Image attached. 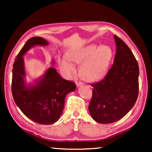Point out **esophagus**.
Listing matches in <instances>:
<instances>
[{"instance_id":"34e87169","label":"esophagus","mask_w":152,"mask_h":152,"mask_svg":"<svg viewBox=\"0 0 152 152\" xmlns=\"http://www.w3.org/2000/svg\"><path fill=\"white\" fill-rule=\"evenodd\" d=\"M75 84L77 86H82V85H83V83L82 82H76Z\"/></svg>"}]
</instances>
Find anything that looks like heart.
Returning a JSON list of instances; mask_svg holds the SVG:
<instances>
[{
    "label": "heart",
    "mask_w": 152,
    "mask_h": 152,
    "mask_svg": "<svg viewBox=\"0 0 152 152\" xmlns=\"http://www.w3.org/2000/svg\"><path fill=\"white\" fill-rule=\"evenodd\" d=\"M112 55L111 49L107 45L98 47L91 44L84 48L75 49L67 54L66 57L59 59L61 69L68 75H73L76 68L72 61L82 64L81 72L85 80L95 81L102 77L109 68Z\"/></svg>",
    "instance_id": "obj_1"
}]
</instances>
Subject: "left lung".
Listing matches in <instances>:
<instances>
[{
  "mask_svg": "<svg viewBox=\"0 0 152 152\" xmlns=\"http://www.w3.org/2000/svg\"><path fill=\"white\" fill-rule=\"evenodd\" d=\"M116 53L113 66L104 77L91 84L93 96L88 110L101 124L118 121L132 109L138 95L139 68L127 45L114 35Z\"/></svg>",
  "mask_w": 152,
  "mask_h": 152,
  "instance_id": "8db88e82",
  "label": "left lung"
}]
</instances>
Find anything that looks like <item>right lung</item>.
<instances>
[{
	"label": "right lung",
	"mask_w": 152,
	"mask_h": 152,
	"mask_svg": "<svg viewBox=\"0 0 152 152\" xmlns=\"http://www.w3.org/2000/svg\"><path fill=\"white\" fill-rule=\"evenodd\" d=\"M37 45H48V43L41 37H32L16 56L12 70V93L16 104L29 119L39 124H52L59 119L66 95L75 90L76 85L64 80L55 68L50 67L34 85L27 86L23 56Z\"/></svg>",
	"instance_id": "right-lung-1"
}]
</instances>
